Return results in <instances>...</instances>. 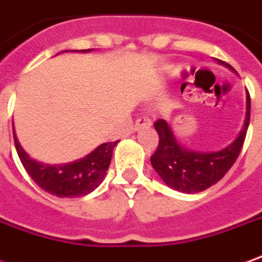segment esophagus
Here are the masks:
<instances>
[{"label": "esophagus", "instance_id": "34e87169", "mask_svg": "<svg viewBox=\"0 0 262 262\" xmlns=\"http://www.w3.org/2000/svg\"><path fill=\"white\" fill-rule=\"evenodd\" d=\"M151 125V120H150L147 116H142L136 120V125H135V130L140 129V127H147V126Z\"/></svg>", "mask_w": 262, "mask_h": 262}]
</instances>
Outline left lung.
<instances>
[{"instance_id": "left-lung-1", "label": "left lung", "mask_w": 262, "mask_h": 262, "mask_svg": "<svg viewBox=\"0 0 262 262\" xmlns=\"http://www.w3.org/2000/svg\"><path fill=\"white\" fill-rule=\"evenodd\" d=\"M215 61L234 71L226 62ZM250 107L251 100L250 93L247 92L244 126L233 143L217 151H195L184 147L179 143L169 123L159 119L155 123V129L159 135V146L155 155L150 157L153 169L170 188L182 193L194 194L211 187L226 176L238 157L250 125Z\"/></svg>"}]
</instances>
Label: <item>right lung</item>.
Returning a JSON list of instances; mask_svg holds the SVG:
<instances>
[{
    "instance_id": "obj_1",
    "label": "right lung",
    "mask_w": 262,
    "mask_h": 262,
    "mask_svg": "<svg viewBox=\"0 0 262 262\" xmlns=\"http://www.w3.org/2000/svg\"><path fill=\"white\" fill-rule=\"evenodd\" d=\"M83 49L80 52H89ZM14 130V129H12ZM14 142L19 160L31 179L47 193L56 197H82L92 193L103 182L112 160L113 147L118 142H107L98 146L79 160L65 164H43L29 156L18 142L14 130Z\"/></svg>"
}]
</instances>
